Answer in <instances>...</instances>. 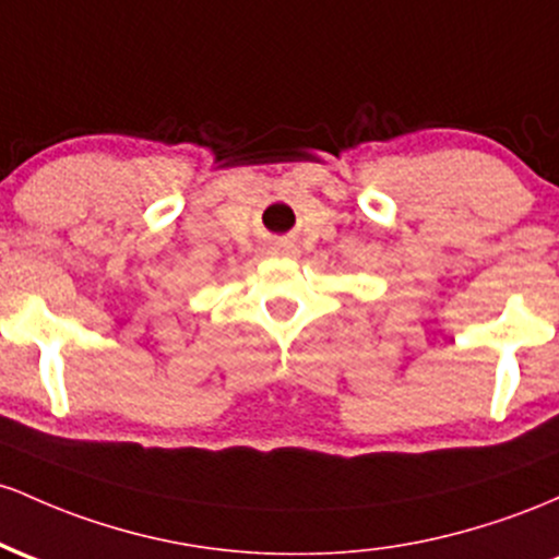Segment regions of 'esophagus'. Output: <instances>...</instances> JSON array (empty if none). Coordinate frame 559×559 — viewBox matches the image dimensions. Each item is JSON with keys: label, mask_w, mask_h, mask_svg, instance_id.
Returning a JSON list of instances; mask_svg holds the SVG:
<instances>
[{"label": "esophagus", "mask_w": 559, "mask_h": 559, "mask_svg": "<svg viewBox=\"0 0 559 559\" xmlns=\"http://www.w3.org/2000/svg\"><path fill=\"white\" fill-rule=\"evenodd\" d=\"M272 253H274V255H296L298 250L293 248V246H287V242H280V246L272 248Z\"/></svg>", "instance_id": "obj_1"}]
</instances>
